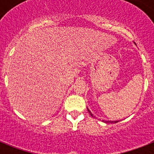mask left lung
<instances>
[{
  "instance_id": "1",
  "label": "left lung",
  "mask_w": 154,
  "mask_h": 154,
  "mask_svg": "<svg viewBox=\"0 0 154 154\" xmlns=\"http://www.w3.org/2000/svg\"><path fill=\"white\" fill-rule=\"evenodd\" d=\"M87 110H88V112H90V113H91V115L92 117H93V114H92L91 112H90V110H89V109H87ZM105 122H108V123H109V122H108V121H105ZM115 122V123H116V122Z\"/></svg>"
}]
</instances>
